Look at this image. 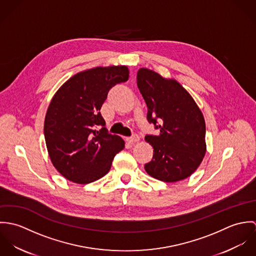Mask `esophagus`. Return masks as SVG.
Wrapping results in <instances>:
<instances>
[{"mask_svg": "<svg viewBox=\"0 0 256 256\" xmlns=\"http://www.w3.org/2000/svg\"><path fill=\"white\" fill-rule=\"evenodd\" d=\"M128 140V142L129 143H136V142H139V140H140V137L138 136V135H133L132 137H130V138H128L127 139Z\"/></svg>", "mask_w": 256, "mask_h": 256, "instance_id": "34e87169", "label": "esophagus"}]
</instances>
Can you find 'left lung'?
I'll list each match as a JSON object with an SVG mask.
<instances>
[{"label":"left lung","mask_w":256,"mask_h":256,"mask_svg":"<svg viewBox=\"0 0 256 256\" xmlns=\"http://www.w3.org/2000/svg\"><path fill=\"white\" fill-rule=\"evenodd\" d=\"M137 84L146 108V119L160 130L146 135L154 156L145 164L146 174L164 182L190 176L206 154V125L203 113L190 94L174 78L141 68Z\"/></svg>","instance_id":"left-lung-1"}]
</instances>
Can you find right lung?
<instances>
[{"label": "right lung", "instance_id": "1", "mask_svg": "<svg viewBox=\"0 0 256 256\" xmlns=\"http://www.w3.org/2000/svg\"><path fill=\"white\" fill-rule=\"evenodd\" d=\"M128 78L126 66L96 67L74 74L52 98L44 137L53 166L68 180L86 184L102 178L124 148L123 139L108 132L100 110L110 88Z\"/></svg>", "mask_w": 256, "mask_h": 256}]
</instances>
